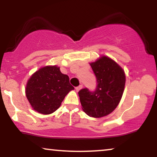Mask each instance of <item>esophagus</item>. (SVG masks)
Returning a JSON list of instances; mask_svg holds the SVG:
<instances>
[{
  "label": "esophagus",
  "mask_w": 157,
  "mask_h": 157,
  "mask_svg": "<svg viewBox=\"0 0 157 157\" xmlns=\"http://www.w3.org/2000/svg\"><path fill=\"white\" fill-rule=\"evenodd\" d=\"M82 88H83V86L82 85H79L78 86H76V91H78L79 90H81V89H82Z\"/></svg>",
  "instance_id": "esophagus-1"
}]
</instances>
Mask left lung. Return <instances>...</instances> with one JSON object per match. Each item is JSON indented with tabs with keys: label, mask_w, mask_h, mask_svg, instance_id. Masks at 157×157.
Returning a JSON list of instances; mask_svg holds the SVG:
<instances>
[{
	"label": "left lung",
	"mask_w": 157,
	"mask_h": 157,
	"mask_svg": "<svg viewBox=\"0 0 157 157\" xmlns=\"http://www.w3.org/2000/svg\"><path fill=\"white\" fill-rule=\"evenodd\" d=\"M90 65L96 77V89H82L78 96L83 111L89 117L100 118L117 108L123 95L126 76L123 69L109 57H101Z\"/></svg>",
	"instance_id": "8db88e82"
}]
</instances>
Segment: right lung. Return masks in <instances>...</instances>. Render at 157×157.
<instances>
[{
  "label": "right lung",
  "mask_w": 157,
  "mask_h": 157,
  "mask_svg": "<svg viewBox=\"0 0 157 157\" xmlns=\"http://www.w3.org/2000/svg\"><path fill=\"white\" fill-rule=\"evenodd\" d=\"M74 89L67 75L56 66H45L28 81L25 95L34 110L43 114L56 111L68 92Z\"/></svg>",
  "instance_id": "add662e5"
}]
</instances>
